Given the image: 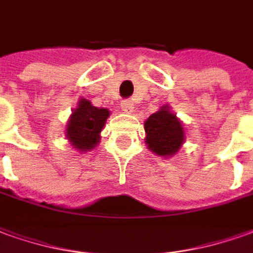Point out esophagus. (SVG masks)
<instances>
[{"instance_id":"1","label":"esophagus","mask_w":253,"mask_h":253,"mask_svg":"<svg viewBox=\"0 0 253 253\" xmlns=\"http://www.w3.org/2000/svg\"><path fill=\"white\" fill-rule=\"evenodd\" d=\"M122 109L125 112H132V109H134V102H132V100H123L122 101Z\"/></svg>"}]
</instances>
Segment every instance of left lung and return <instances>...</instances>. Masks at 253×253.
Wrapping results in <instances>:
<instances>
[{
	"mask_svg": "<svg viewBox=\"0 0 253 253\" xmlns=\"http://www.w3.org/2000/svg\"><path fill=\"white\" fill-rule=\"evenodd\" d=\"M145 131L148 148L160 156L175 155L185 139L182 125L167 107L148 118L145 122Z\"/></svg>",
	"mask_w": 253,
	"mask_h": 253,
	"instance_id": "1",
	"label": "left lung"
}]
</instances>
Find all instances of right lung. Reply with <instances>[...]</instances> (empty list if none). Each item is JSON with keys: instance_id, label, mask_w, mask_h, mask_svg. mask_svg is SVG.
Masks as SVG:
<instances>
[{"instance_id": "add662e5", "label": "right lung", "mask_w": 253, "mask_h": 253, "mask_svg": "<svg viewBox=\"0 0 253 253\" xmlns=\"http://www.w3.org/2000/svg\"><path fill=\"white\" fill-rule=\"evenodd\" d=\"M108 116V109L93 107L87 100L82 98L78 108L72 112L67 127V137L72 146L81 151L93 149L100 141V132Z\"/></svg>"}]
</instances>
